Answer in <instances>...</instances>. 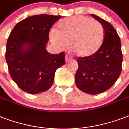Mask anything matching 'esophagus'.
<instances>
[{"mask_svg":"<svg viewBox=\"0 0 129 129\" xmlns=\"http://www.w3.org/2000/svg\"><path fill=\"white\" fill-rule=\"evenodd\" d=\"M71 59H72V57H71L70 56H69V55H66V62L69 61L71 60Z\"/></svg>","mask_w":129,"mask_h":129,"instance_id":"1","label":"esophagus"}]
</instances>
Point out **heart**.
<instances>
[{"mask_svg": "<svg viewBox=\"0 0 129 129\" xmlns=\"http://www.w3.org/2000/svg\"><path fill=\"white\" fill-rule=\"evenodd\" d=\"M103 27L98 21L84 16L61 20L57 31L53 30L50 39L59 47L71 43L73 52L78 57L94 54L100 49L104 39Z\"/></svg>", "mask_w": 129, "mask_h": 129, "instance_id": "1", "label": "heart"}]
</instances>
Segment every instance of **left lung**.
I'll return each instance as SVG.
<instances>
[{"instance_id":"left-lung-1","label":"left lung","mask_w":129,"mask_h":129,"mask_svg":"<svg viewBox=\"0 0 129 129\" xmlns=\"http://www.w3.org/2000/svg\"><path fill=\"white\" fill-rule=\"evenodd\" d=\"M99 21L104 31V41L95 53L77 59L78 69L75 75L77 87L89 94H98L110 88L122 71V53L120 37L113 26L91 14Z\"/></svg>"}]
</instances>
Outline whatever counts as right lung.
<instances>
[{
    "label": "right lung",
    "mask_w": 129,
    "mask_h": 129,
    "mask_svg": "<svg viewBox=\"0 0 129 129\" xmlns=\"http://www.w3.org/2000/svg\"><path fill=\"white\" fill-rule=\"evenodd\" d=\"M61 16L38 15L15 25L7 40L5 58L11 78L31 94L52 86L55 71L66 63L65 53L51 54L45 49L51 28Z\"/></svg>",
    "instance_id": "1"
}]
</instances>
